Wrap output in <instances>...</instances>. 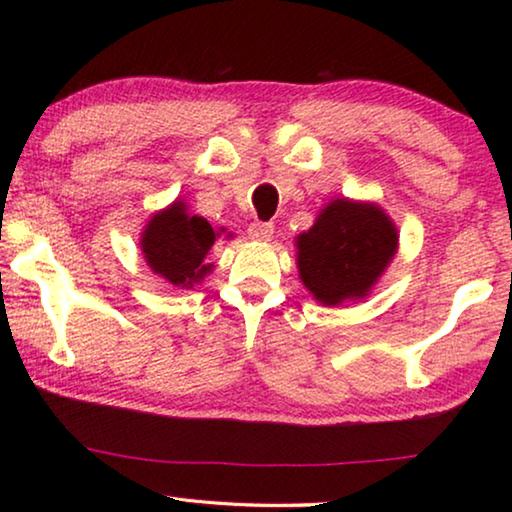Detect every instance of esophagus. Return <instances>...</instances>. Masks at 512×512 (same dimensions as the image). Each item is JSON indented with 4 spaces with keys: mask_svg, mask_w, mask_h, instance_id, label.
Listing matches in <instances>:
<instances>
[{
    "mask_svg": "<svg viewBox=\"0 0 512 512\" xmlns=\"http://www.w3.org/2000/svg\"><path fill=\"white\" fill-rule=\"evenodd\" d=\"M248 235L255 241H271L273 237V223L268 221H253L248 225Z\"/></svg>",
    "mask_w": 512,
    "mask_h": 512,
    "instance_id": "esophagus-1",
    "label": "esophagus"
}]
</instances>
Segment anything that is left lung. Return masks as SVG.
<instances>
[{"instance_id":"1","label":"left lung","mask_w":512,"mask_h":512,"mask_svg":"<svg viewBox=\"0 0 512 512\" xmlns=\"http://www.w3.org/2000/svg\"><path fill=\"white\" fill-rule=\"evenodd\" d=\"M397 250V230L375 205L339 198L298 237L305 287L325 305L363 298Z\"/></svg>"}]
</instances>
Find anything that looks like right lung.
Segmentation results:
<instances>
[{
  "label": "right lung",
  "instance_id": "obj_1",
  "mask_svg": "<svg viewBox=\"0 0 512 512\" xmlns=\"http://www.w3.org/2000/svg\"><path fill=\"white\" fill-rule=\"evenodd\" d=\"M216 232L201 216H189L185 203H173L155 214L142 237V250L149 266L176 287H192L210 271L203 264L214 246Z\"/></svg>",
  "mask_w": 512,
  "mask_h": 512
}]
</instances>
